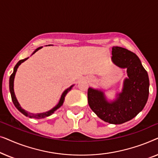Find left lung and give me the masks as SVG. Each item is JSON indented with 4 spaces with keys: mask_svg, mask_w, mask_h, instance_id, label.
<instances>
[{
    "mask_svg": "<svg viewBox=\"0 0 158 158\" xmlns=\"http://www.w3.org/2000/svg\"><path fill=\"white\" fill-rule=\"evenodd\" d=\"M111 60L122 69H127V77L123 81L121 93L109 101L101 89L88 90L89 106L97 116L106 122L121 124L135 117L142 111L149 96L150 81L148 72L137 55L120 47H112Z\"/></svg>",
    "mask_w": 158,
    "mask_h": 158,
    "instance_id": "obj_1",
    "label": "left lung"
}]
</instances>
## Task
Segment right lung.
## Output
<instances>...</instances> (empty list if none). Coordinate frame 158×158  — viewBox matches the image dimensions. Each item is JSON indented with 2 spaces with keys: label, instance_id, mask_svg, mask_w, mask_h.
Returning <instances> with one entry per match:
<instances>
[{
  "label": "right lung",
  "instance_id": "1",
  "mask_svg": "<svg viewBox=\"0 0 158 158\" xmlns=\"http://www.w3.org/2000/svg\"><path fill=\"white\" fill-rule=\"evenodd\" d=\"M43 47H38L37 49H36L35 50H34L33 52H32L31 55H33L34 53L36 52H37L39 49H42ZM27 59H29V57L27 58H25V59L23 60H19V61L17 62V64L15 65L14 68V72L11 74V75L10 76V78H9V90H10V96H11V98H12V101L13 103H14V104L15 106L17 109L19 110V111L21 112V113H22L23 115L27 116V117H29V118H36V119H40V118H46L47 116H51L52 114L55 113V111H57V110L60 108V106H62V104H63L64 103V97L66 96V95L70 91V90L72 89L73 86L74 85H72L71 86H70L68 88H67L63 91L62 93V95H61V97H60V101L59 102L57 105L55 106V107H53L52 109L49 110L48 111H46V112H42V113H39V114H32V113H30V112H28L24 110L23 109H22V107L21 106V105L19 104L18 100H17L16 97V95H15V93H14V78H15V75H16V71H17V69L19 68V67L20 64L23 62L24 61H26Z\"/></svg>",
  "mask_w": 158,
  "mask_h": 158
}]
</instances>
